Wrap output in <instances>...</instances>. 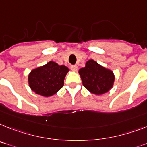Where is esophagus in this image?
Listing matches in <instances>:
<instances>
[{
  "label": "esophagus",
  "mask_w": 147,
  "mask_h": 147,
  "mask_svg": "<svg viewBox=\"0 0 147 147\" xmlns=\"http://www.w3.org/2000/svg\"><path fill=\"white\" fill-rule=\"evenodd\" d=\"M71 69L72 71H77V69H78V67L76 66V65H71Z\"/></svg>",
  "instance_id": "esophagus-1"
}]
</instances>
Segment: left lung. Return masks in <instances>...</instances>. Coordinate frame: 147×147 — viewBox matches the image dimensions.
<instances>
[{"label": "left lung", "instance_id": "8db88e82", "mask_svg": "<svg viewBox=\"0 0 147 147\" xmlns=\"http://www.w3.org/2000/svg\"><path fill=\"white\" fill-rule=\"evenodd\" d=\"M82 85L91 93L100 95L109 92L114 82L113 71L100 65L91 59L86 63L85 67L80 69Z\"/></svg>", "mask_w": 147, "mask_h": 147}]
</instances>
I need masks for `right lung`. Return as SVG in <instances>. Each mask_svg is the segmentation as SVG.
<instances>
[{
  "mask_svg": "<svg viewBox=\"0 0 147 147\" xmlns=\"http://www.w3.org/2000/svg\"><path fill=\"white\" fill-rule=\"evenodd\" d=\"M68 71L66 66L51 61L31 71L28 75L29 86L36 94L43 97L52 96L62 88Z\"/></svg>",
  "mask_w": 147,
  "mask_h": 147,
  "instance_id": "1",
  "label": "right lung"
}]
</instances>
